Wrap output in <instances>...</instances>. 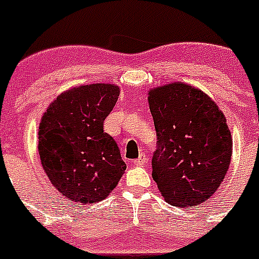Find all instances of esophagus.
<instances>
[{"label":"esophagus","mask_w":259,"mask_h":259,"mask_svg":"<svg viewBox=\"0 0 259 259\" xmlns=\"http://www.w3.org/2000/svg\"><path fill=\"white\" fill-rule=\"evenodd\" d=\"M146 162H147V156L144 153H142L141 156L138 157L137 159H134V161H133V163H134V165H137V166L144 165Z\"/></svg>","instance_id":"obj_1"}]
</instances>
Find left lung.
I'll return each mask as SVG.
<instances>
[{"instance_id":"left-lung-1","label":"left lung","mask_w":259,"mask_h":259,"mask_svg":"<svg viewBox=\"0 0 259 259\" xmlns=\"http://www.w3.org/2000/svg\"><path fill=\"white\" fill-rule=\"evenodd\" d=\"M157 132L153 180L166 202L195 207L213 195L228 172L233 138L211 97L183 81L149 89Z\"/></svg>"}]
</instances>
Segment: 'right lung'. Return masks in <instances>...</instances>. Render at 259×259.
Returning a JSON list of instances; mask_svg holds the SVG:
<instances>
[{
  "label": "right lung",
  "mask_w": 259,
  "mask_h": 259,
  "mask_svg": "<svg viewBox=\"0 0 259 259\" xmlns=\"http://www.w3.org/2000/svg\"><path fill=\"white\" fill-rule=\"evenodd\" d=\"M120 94L115 84H84L50 103L38 129L43 170L60 194L78 206L108 197L126 170L113 138L103 132Z\"/></svg>",
  "instance_id": "add662e5"
}]
</instances>
